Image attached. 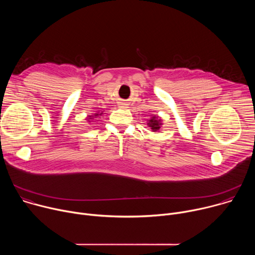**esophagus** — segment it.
Returning <instances> with one entry per match:
<instances>
[{
  "label": "esophagus",
  "mask_w": 255,
  "mask_h": 255,
  "mask_svg": "<svg viewBox=\"0 0 255 255\" xmlns=\"http://www.w3.org/2000/svg\"><path fill=\"white\" fill-rule=\"evenodd\" d=\"M119 108L120 109H128L129 108V105L127 103H124V102H121L119 104Z\"/></svg>",
  "instance_id": "1"
}]
</instances>
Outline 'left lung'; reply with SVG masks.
Returning a JSON list of instances; mask_svg holds the SVG:
<instances>
[{
	"instance_id": "1",
	"label": "left lung",
	"mask_w": 255,
	"mask_h": 255,
	"mask_svg": "<svg viewBox=\"0 0 255 255\" xmlns=\"http://www.w3.org/2000/svg\"><path fill=\"white\" fill-rule=\"evenodd\" d=\"M147 125H148V127L151 128L152 132H157L160 130L163 123H162V120L158 116L151 115V118L148 120Z\"/></svg>"
}]
</instances>
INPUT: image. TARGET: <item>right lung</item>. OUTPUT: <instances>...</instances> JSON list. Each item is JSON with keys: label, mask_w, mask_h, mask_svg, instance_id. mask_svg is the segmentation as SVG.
Masks as SVG:
<instances>
[{"label": "right lung", "mask_w": 255, "mask_h": 255, "mask_svg": "<svg viewBox=\"0 0 255 255\" xmlns=\"http://www.w3.org/2000/svg\"><path fill=\"white\" fill-rule=\"evenodd\" d=\"M103 114H105V113H104V112H97V113L93 114L92 116H88V117H87V120H88V122H92V120H93L94 118L100 117V116H102Z\"/></svg>", "instance_id": "1"}]
</instances>
